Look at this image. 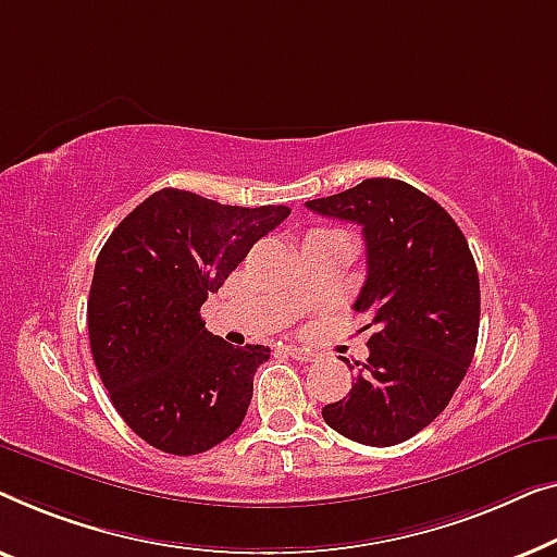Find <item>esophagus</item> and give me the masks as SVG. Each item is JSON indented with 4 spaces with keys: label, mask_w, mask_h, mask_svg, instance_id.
I'll return each instance as SVG.
<instances>
[{
    "label": "esophagus",
    "mask_w": 557,
    "mask_h": 557,
    "mask_svg": "<svg viewBox=\"0 0 557 557\" xmlns=\"http://www.w3.org/2000/svg\"><path fill=\"white\" fill-rule=\"evenodd\" d=\"M285 354L289 358H295V360H312V358H315V354H310L308 348H300V346H287Z\"/></svg>",
    "instance_id": "1"
}]
</instances>
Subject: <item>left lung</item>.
<instances>
[{
    "label": "left lung",
    "mask_w": 557,
    "mask_h": 557,
    "mask_svg": "<svg viewBox=\"0 0 557 557\" xmlns=\"http://www.w3.org/2000/svg\"><path fill=\"white\" fill-rule=\"evenodd\" d=\"M305 207L363 230L368 270L354 310L375 327L354 388L323 406L325 424L366 446L401 444L446 409L474 358V257L446 209L398 178H366Z\"/></svg>",
    "instance_id": "1"
}]
</instances>
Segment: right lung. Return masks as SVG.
Returning <instances> with one entry per match:
<instances>
[{"instance_id": "obj_1", "label": "right lung", "mask_w": 557, "mask_h": 557, "mask_svg": "<svg viewBox=\"0 0 557 557\" xmlns=\"http://www.w3.org/2000/svg\"><path fill=\"white\" fill-rule=\"evenodd\" d=\"M287 214L161 189L100 249L88 297L92 360L115 411L156 449L201 454L245 421L270 348L230 346L199 310Z\"/></svg>"}]
</instances>
